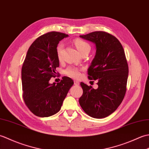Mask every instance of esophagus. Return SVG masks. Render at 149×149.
<instances>
[{"mask_svg": "<svg viewBox=\"0 0 149 149\" xmlns=\"http://www.w3.org/2000/svg\"><path fill=\"white\" fill-rule=\"evenodd\" d=\"M74 84L75 86H79V82L77 81H74Z\"/></svg>", "mask_w": 149, "mask_h": 149, "instance_id": "esophagus-1", "label": "esophagus"}]
</instances>
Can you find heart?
Returning a JSON list of instances; mask_svg holds the SVG:
<instances>
[{
    "label": "heart",
    "mask_w": 149,
    "mask_h": 149,
    "mask_svg": "<svg viewBox=\"0 0 149 149\" xmlns=\"http://www.w3.org/2000/svg\"><path fill=\"white\" fill-rule=\"evenodd\" d=\"M74 43L75 47H76L80 54L86 51V50H90V44L86 42H85L83 40H81L80 38H76L74 40ZM63 47H64V45H63V43H59L58 46H57L56 53L59 60H61L62 59V52ZM65 74L66 75H68V77L76 79L79 77L80 75V69L73 67V66H69V67L65 69Z\"/></svg>",
    "instance_id": "obj_1"
}]
</instances>
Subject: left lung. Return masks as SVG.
<instances>
[{"label":"left lung","mask_w":149,"mask_h":149,"mask_svg":"<svg viewBox=\"0 0 149 149\" xmlns=\"http://www.w3.org/2000/svg\"><path fill=\"white\" fill-rule=\"evenodd\" d=\"M81 38L95 44L96 54L88 70V79L98 81L97 89L81 83L83 93L79 102L87 115L102 118L118 108L127 90L129 67L119 40L104 31H95Z\"/></svg>","instance_id":"8db88e82"}]
</instances>
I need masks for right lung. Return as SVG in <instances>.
<instances>
[{
	"mask_svg": "<svg viewBox=\"0 0 149 149\" xmlns=\"http://www.w3.org/2000/svg\"><path fill=\"white\" fill-rule=\"evenodd\" d=\"M68 36L56 31L47 33L38 38L28 49L22 68V97L27 107L37 116L48 117L58 113L74 84L68 77H63L57 84L49 83L59 66L57 46Z\"/></svg>",
	"mask_w": 149,
	"mask_h": 149,
	"instance_id": "add662e5",
	"label": "right lung"
}]
</instances>
